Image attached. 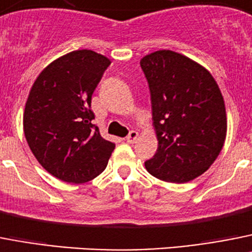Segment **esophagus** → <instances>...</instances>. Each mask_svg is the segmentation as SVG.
<instances>
[{
    "mask_svg": "<svg viewBox=\"0 0 252 252\" xmlns=\"http://www.w3.org/2000/svg\"><path fill=\"white\" fill-rule=\"evenodd\" d=\"M137 139H138V132H135V130H130L128 134V137H126V142H128V143H134Z\"/></svg>",
    "mask_w": 252,
    "mask_h": 252,
    "instance_id": "obj_1",
    "label": "esophagus"
}]
</instances>
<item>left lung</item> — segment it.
<instances>
[{"mask_svg":"<svg viewBox=\"0 0 252 252\" xmlns=\"http://www.w3.org/2000/svg\"><path fill=\"white\" fill-rule=\"evenodd\" d=\"M152 120L158 147L144 162L152 176L183 184L204 174L216 161L227 134L224 100L203 65L172 50L144 56Z\"/></svg>","mask_w":252,"mask_h":252,"instance_id":"1","label":"left lung"}]
</instances>
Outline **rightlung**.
I'll list each match as a JSON object with an SVG mask.
<instances>
[{
	"label": "right lung",
	"mask_w": 252,
	"mask_h": 252,
	"mask_svg": "<svg viewBox=\"0 0 252 252\" xmlns=\"http://www.w3.org/2000/svg\"><path fill=\"white\" fill-rule=\"evenodd\" d=\"M110 63L94 50L69 52L40 72L26 100V142L38 162L65 183L99 176L115 148L93 124L91 110V96Z\"/></svg>",
	"instance_id": "1"
}]
</instances>
